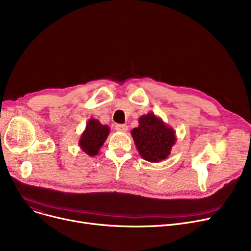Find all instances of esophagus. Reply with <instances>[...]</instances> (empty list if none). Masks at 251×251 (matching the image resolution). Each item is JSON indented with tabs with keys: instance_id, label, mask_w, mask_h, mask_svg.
I'll return each mask as SVG.
<instances>
[{
	"instance_id": "1",
	"label": "esophagus",
	"mask_w": 251,
	"mask_h": 251,
	"mask_svg": "<svg viewBox=\"0 0 251 251\" xmlns=\"http://www.w3.org/2000/svg\"><path fill=\"white\" fill-rule=\"evenodd\" d=\"M115 129L117 131H119V132H126V131L128 130V126L125 124H116Z\"/></svg>"
}]
</instances>
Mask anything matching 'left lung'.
Segmentation results:
<instances>
[{
  "label": "left lung",
  "instance_id": "obj_1",
  "mask_svg": "<svg viewBox=\"0 0 251 251\" xmlns=\"http://www.w3.org/2000/svg\"><path fill=\"white\" fill-rule=\"evenodd\" d=\"M138 123L131 135L140 156L151 163L166 160L177 140L175 130L153 113L142 115Z\"/></svg>",
  "mask_w": 251,
  "mask_h": 251
}]
</instances>
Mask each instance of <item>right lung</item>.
Segmentation results:
<instances>
[{
  "label": "right lung",
  "instance_id": "add662e5",
  "mask_svg": "<svg viewBox=\"0 0 251 251\" xmlns=\"http://www.w3.org/2000/svg\"><path fill=\"white\" fill-rule=\"evenodd\" d=\"M109 133L110 127L108 125H102L98 119L91 118L88 120L78 144L86 154L95 156L103 146Z\"/></svg>",
  "mask_w": 251,
  "mask_h": 251
}]
</instances>
